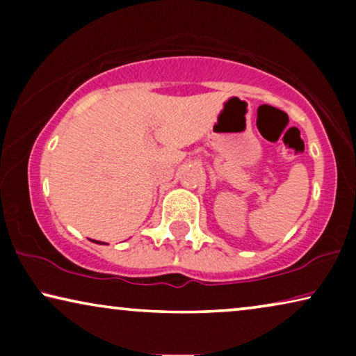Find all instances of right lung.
<instances>
[{
	"mask_svg": "<svg viewBox=\"0 0 356 356\" xmlns=\"http://www.w3.org/2000/svg\"><path fill=\"white\" fill-rule=\"evenodd\" d=\"M94 243H99V245H105V243H102V241H95V240H92Z\"/></svg>",
	"mask_w": 356,
	"mask_h": 356,
	"instance_id": "obj_1",
	"label": "right lung"
}]
</instances>
